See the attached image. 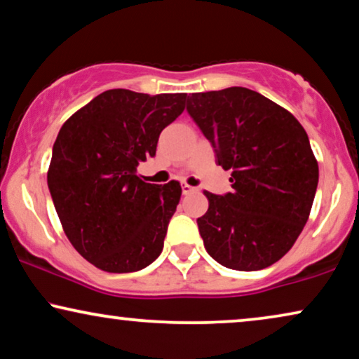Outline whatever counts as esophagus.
<instances>
[{
	"instance_id": "obj_1",
	"label": "esophagus",
	"mask_w": 359,
	"mask_h": 359,
	"mask_svg": "<svg viewBox=\"0 0 359 359\" xmlns=\"http://www.w3.org/2000/svg\"><path fill=\"white\" fill-rule=\"evenodd\" d=\"M192 192H197V189L192 187V185H189V184L182 185V194L187 195V194H192Z\"/></svg>"
}]
</instances>
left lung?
I'll return each mask as SVG.
<instances>
[{"label":"left lung","mask_w":359,"mask_h":359,"mask_svg":"<svg viewBox=\"0 0 359 359\" xmlns=\"http://www.w3.org/2000/svg\"><path fill=\"white\" fill-rule=\"evenodd\" d=\"M187 111L218 165L231 170L233 192H203L205 250L229 269L269 267L294 246L312 210L318 162L307 133L287 109L243 87L189 95Z\"/></svg>","instance_id":"left-lung-1"}]
</instances>
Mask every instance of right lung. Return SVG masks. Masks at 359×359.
<instances>
[{
	"label": "right lung",
	"mask_w": 359,
	"mask_h": 359,
	"mask_svg": "<svg viewBox=\"0 0 359 359\" xmlns=\"http://www.w3.org/2000/svg\"><path fill=\"white\" fill-rule=\"evenodd\" d=\"M187 93L113 88L64 123L47 185L72 246L107 272H135L157 259L182 187L147 184L137 165L156 156L161 131L185 109Z\"/></svg>",
	"instance_id": "right-lung-1"
}]
</instances>
